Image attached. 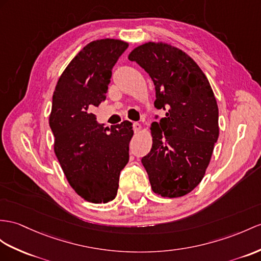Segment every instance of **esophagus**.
I'll list each match as a JSON object with an SVG mask.
<instances>
[{"label": "esophagus", "mask_w": 261, "mask_h": 261, "mask_svg": "<svg viewBox=\"0 0 261 261\" xmlns=\"http://www.w3.org/2000/svg\"><path fill=\"white\" fill-rule=\"evenodd\" d=\"M141 128H142V126H141V124H139V123H134V124H133V129H134L135 133H138L139 130H141Z\"/></svg>", "instance_id": "esophagus-1"}]
</instances>
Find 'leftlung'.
Segmentation results:
<instances>
[{
  "instance_id": "8db88e82",
  "label": "left lung",
  "mask_w": 261,
  "mask_h": 261,
  "mask_svg": "<svg viewBox=\"0 0 261 261\" xmlns=\"http://www.w3.org/2000/svg\"><path fill=\"white\" fill-rule=\"evenodd\" d=\"M128 60L148 73L156 91L154 105L166 111L151 124L152 146L142 158L152 192L169 198L185 196L204 178L219 136L212 86L192 57L166 43H145Z\"/></svg>"
}]
</instances>
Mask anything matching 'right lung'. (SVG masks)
Listing matches in <instances>:
<instances>
[{"label": "right lung", "instance_id": "obj_1", "mask_svg": "<svg viewBox=\"0 0 261 261\" xmlns=\"http://www.w3.org/2000/svg\"><path fill=\"white\" fill-rule=\"evenodd\" d=\"M127 47L114 39L88 43L62 73L53 94L49 127L55 155L69 185L95 204L115 198L119 174L129 160L132 123L109 128L92 113L106 99L112 69Z\"/></svg>", "mask_w": 261, "mask_h": 261}]
</instances>
